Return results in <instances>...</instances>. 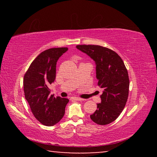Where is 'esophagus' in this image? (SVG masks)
Masks as SVG:
<instances>
[{"label":"esophagus","mask_w":157,"mask_h":157,"mask_svg":"<svg viewBox=\"0 0 157 157\" xmlns=\"http://www.w3.org/2000/svg\"><path fill=\"white\" fill-rule=\"evenodd\" d=\"M72 99L74 100H77V101H81V100H84V99H82V98H80L79 97H73Z\"/></svg>","instance_id":"1"}]
</instances>
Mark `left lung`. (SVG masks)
Returning <instances> with one entry per match:
<instances>
[{"label": "left lung", "mask_w": 157, "mask_h": 157, "mask_svg": "<svg viewBox=\"0 0 157 157\" xmlns=\"http://www.w3.org/2000/svg\"><path fill=\"white\" fill-rule=\"evenodd\" d=\"M76 48L95 62L98 86L103 90L101 103L90 118L100 125L112 123L124 109L129 95V75L123 61L113 50L98 45Z\"/></svg>", "instance_id": "1"}]
</instances>
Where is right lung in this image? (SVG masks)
Returning a JSON list of instances; mask_svg holds the SVG:
<instances>
[{
	"mask_svg": "<svg viewBox=\"0 0 157 157\" xmlns=\"http://www.w3.org/2000/svg\"><path fill=\"white\" fill-rule=\"evenodd\" d=\"M68 48H52L41 52L29 66L23 78V90L32 113L38 121L52 126L63 118L69 100L50 95L48 86L56 78L57 60Z\"/></svg>",
	"mask_w": 157,
	"mask_h": 157,
	"instance_id": "add662e5",
	"label": "right lung"
}]
</instances>
